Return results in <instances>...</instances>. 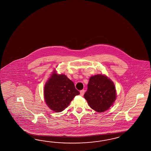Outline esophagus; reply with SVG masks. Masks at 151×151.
Listing matches in <instances>:
<instances>
[{
  "label": "esophagus",
  "instance_id": "esophagus-1",
  "mask_svg": "<svg viewBox=\"0 0 151 151\" xmlns=\"http://www.w3.org/2000/svg\"><path fill=\"white\" fill-rule=\"evenodd\" d=\"M85 91L84 89H82V90H81V91H80V95L81 96H83V94H84V93H85Z\"/></svg>",
  "mask_w": 151,
  "mask_h": 151
}]
</instances>
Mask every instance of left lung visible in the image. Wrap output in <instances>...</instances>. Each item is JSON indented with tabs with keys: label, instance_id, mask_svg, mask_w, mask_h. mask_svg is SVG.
<instances>
[{
	"label": "left lung",
	"instance_id": "1",
	"mask_svg": "<svg viewBox=\"0 0 151 151\" xmlns=\"http://www.w3.org/2000/svg\"><path fill=\"white\" fill-rule=\"evenodd\" d=\"M89 106L98 112L107 110L116 99L114 83L106 76L99 74L90 77L84 95Z\"/></svg>",
	"mask_w": 151,
	"mask_h": 151
}]
</instances>
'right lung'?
I'll return each mask as SVG.
<instances>
[{
	"label": "right lung",
	"mask_w": 151,
	"mask_h": 151,
	"mask_svg": "<svg viewBox=\"0 0 151 151\" xmlns=\"http://www.w3.org/2000/svg\"><path fill=\"white\" fill-rule=\"evenodd\" d=\"M45 100L48 107L55 112H62L69 106L74 97L80 94L74 82L64 74L55 70L45 85Z\"/></svg>",
	"instance_id": "1"
}]
</instances>
